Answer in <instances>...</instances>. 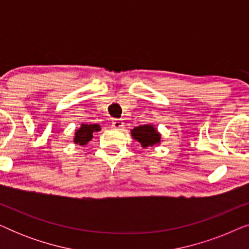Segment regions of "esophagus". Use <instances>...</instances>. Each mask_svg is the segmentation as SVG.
Here are the masks:
<instances>
[{
    "mask_svg": "<svg viewBox=\"0 0 249 249\" xmlns=\"http://www.w3.org/2000/svg\"><path fill=\"white\" fill-rule=\"evenodd\" d=\"M122 125H124V122H122L121 120L115 119V120L112 121V128L113 129H120V128H122Z\"/></svg>",
    "mask_w": 249,
    "mask_h": 249,
    "instance_id": "1",
    "label": "esophagus"
}]
</instances>
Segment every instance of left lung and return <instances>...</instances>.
<instances>
[{
    "instance_id": "1",
    "label": "left lung",
    "mask_w": 249,
    "mask_h": 249,
    "mask_svg": "<svg viewBox=\"0 0 249 249\" xmlns=\"http://www.w3.org/2000/svg\"><path fill=\"white\" fill-rule=\"evenodd\" d=\"M131 137L141 142L142 148L156 147L161 144L162 135L154 124H142L131 129Z\"/></svg>"
}]
</instances>
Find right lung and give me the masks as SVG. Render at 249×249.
<instances>
[{
    "mask_svg": "<svg viewBox=\"0 0 249 249\" xmlns=\"http://www.w3.org/2000/svg\"><path fill=\"white\" fill-rule=\"evenodd\" d=\"M98 131H101L100 124H83L76 131H74L73 142L76 145H80V146L87 145V142L93 139L94 132H98Z\"/></svg>",
    "mask_w": 249,
    "mask_h": 249,
    "instance_id": "right-lung-1",
    "label": "right lung"
}]
</instances>
